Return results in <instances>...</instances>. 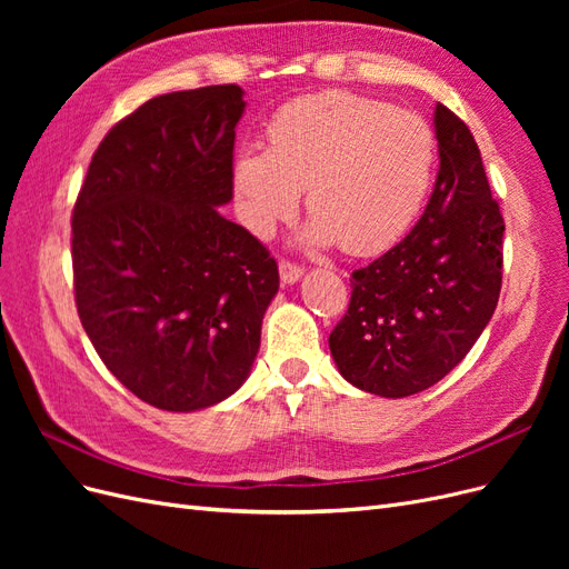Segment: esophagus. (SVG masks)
I'll return each instance as SVG.
<instances>
[{"mask_svg": "<svg viewBox=\"0 0 569 569\" xmlns=\"http://www.w3.org/2000/svg\"><path fill=\"white\" fill-rule=\"evenodd\" d=\"M301 274H303V270H301L297 263H289V261H282V263H280V278H282L284 284L299 282Z\"/></svg>", "mask_w": 569, "mask_h": 569, "instance_id": "34e87169", "label": "esophagus"}]
</instances>
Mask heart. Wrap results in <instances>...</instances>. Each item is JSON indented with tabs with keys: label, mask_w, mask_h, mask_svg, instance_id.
I'll return each instance as SVG.
<instances>
[{
	"label": "heart",
	"mask_w": 569,
	"mask_h": 569,
	"mask_svg": "<svg viewBox=\"0 0 569 569\" xmlns=\"http://www.w3.org/2000/svg\"><path fill=\"white\" fill-rule=\"evenodd\" d=\"M437 134L412 111L347 90L289 101L268 123V149L242 147L232 163L239 216L270 237L306 189L303 242L353 256L385 251L410 230L432 189Z\"/></svg>",
	"instance_id": "obj_1"
}]
</instances>
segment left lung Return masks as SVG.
I'll use <instances>...</instances> for the list:
<instances>
[{"instance_id":"1","label":"left lung","mask_w":569,"mask_h":569,"mask_svg":"<svg viewBox=\"0 0 569 569\" xmlns=\"http://www.w3.org/2000/svg\"><path fill=\"white\" fill-rule=\"evenodd\" d=\"M439 173L422 218L399 244L351 274V303L330 335L341 377L385 396L425 391L449 375L489 325L503 278V216L479 147L435 109Z\"/></svg>"}]
</instances>
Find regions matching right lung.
Instances as JSON below:
<instances>
[{
    "label": "right lung",
    "mask_w": 569,
    "mask_h": 569,
    "mask_svg": "<svg viewBox=\"0 0 569 569\" xmlns=\"http://www.w3.org/2000/svg\"><path fill=\"white\" fill-rule=\"evenodd\" d=\"M237 84L153 97L101 140L73 209L80 322L137 399L173 412L247 382L280 274L220 216L232 199Z\"/></svg>",
    "instance_id": "right-lung-1"
}]
</instances>
